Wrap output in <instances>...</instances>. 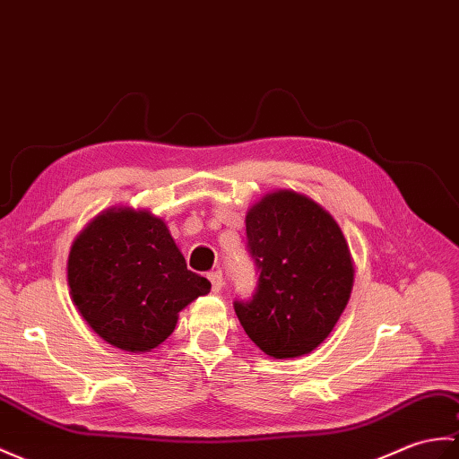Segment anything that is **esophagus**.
<instances>
[{
  "label": "esophagus",
  "instance_id": "esophagus-1",
  "mask_svg": "<svg viewBox=\"0 0 459 459\" xmlns=\"http://www.w3.org/2000/svg\"><path fill=\"white\" fill-rule=\"evenodd\" d=\"M207 278H209V281H211L212 291L219 293V291L222 290V283H225V281H222V273H221L219 270H217V272H211V273L207 275Z\"/></svg>",
  "mask_w": 459,
  "mask_h": 459
}]
</instances>
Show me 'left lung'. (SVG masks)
Instances as JSON below:
<instances>
[{
	"mask_svg": "<svg viewBox=\"0 0 459 459\" xmlns=\"http://www.w3.org/2000/svg\"><path fill=\"white\" fill-rule=\"evenodd\" d=\"M255 290L234 311L244 333L272 358L313 351L350 299L354 265L342 230L313 199L275 191L247 215Z\"/></svg>",
	"mask_w": 459,
	"mask_h": 459,
	"instance_id": "left-lung-1",
	"label": "left lung"
}]
</instances>
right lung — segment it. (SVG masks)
Listing matches in <instances>:
<instances>
[{
	"label": "right lung",
	"mask_w": 459,
	"mask_h": 459,
	"mask_svg": "<svg viewBox=\"0 0 459 459\" xmlns=\"http://www.w3.org/2000/svg\"><path fill=\"white\" fill-rule=\"evenodd\" d=\"M74 305L105 342L148 351L174 333L178 313L211 281L187 270L166 222L148 211L109 209L72 244Z\"/></svg>",
	"instance_id": "1"
}]
</instances>
